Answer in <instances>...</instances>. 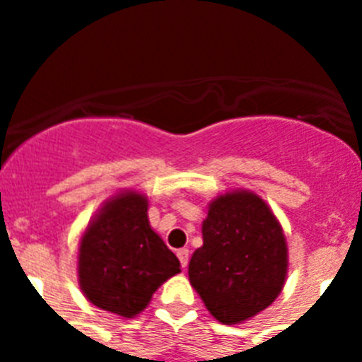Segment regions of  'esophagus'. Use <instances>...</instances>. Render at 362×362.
<instances>
[{"label": "esophagus", "instance_id": "1", "mask_svg": "<svg viewBox=\"0 0 362 362\" xmlns=\"http://www.w3.org/2000/svg\"><path fill=\"white\" fill-rule=\"evenodd\" d=\"M188 255H190V252H188L187 248H181V250H177L179 263H181V267L183 268L188 267Z\"/></svg>", "mask_w": 362, "mask_h": 362}]
</instances>
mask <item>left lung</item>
Wrapping results in <instances>:
<instances>
[{
    "mask_svg": "<svg viewBox=\"0 0 362 362\" xmlns=\"http://www.w3.org/2000/svg\"><path fill=\"white\" fill-rule=\"evenodd\" d=\"M288 270L279 221L254 192H228L210 203L203 246L188 264L190 284L214 317L235 325L276 300Z\"/></svg>",
    "mask_w": 362,
    "mask_h": 362,
    "instance_id": "obj_1",
    "label": "left lung"
}]
</instances>
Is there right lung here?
<instances>
[{
  "instance_id": "add662e5",
  "label": "right lung",
  "mask_w": 362,
  "mask_h": 362,
  "mask_svg": "<svg viewBox=\"0 0 362 362\" xmlns=\"http://www.w3.org/2000/svg\"><path fill=\"white\" fill-rule=\"evenodd\" d=\"M148 201L124 192L105 203L79 243V286L92 305L121 317L146 308L152 293L181 272L179 259L150 228Z\"/></svg>"
}]
</instances>
